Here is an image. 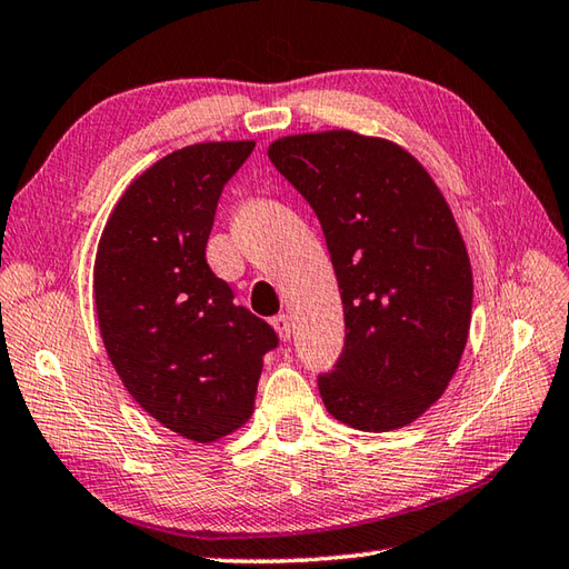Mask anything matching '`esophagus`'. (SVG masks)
<instances>
[{"label": "esophagus", "mask_w": 569, "mask_h": 569, "mask_svg": "<svg viewBox=\"0 0 569 569\" xmlns=\"http://www.w3.org/2000/svg\"><path fill=\"white\" fill-rule=\"evenodd\" d=\"M272 328L277 331V336H280V340H289V336H292V321H289L287 313H280V317L272 319Z\"/></svg>", "instance_id": "obj_1"}]
</instances>
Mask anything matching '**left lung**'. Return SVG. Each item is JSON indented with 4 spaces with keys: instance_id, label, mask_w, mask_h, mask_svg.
I'll return each mask as SVG.
<instances>
[{
    "instance_id": "obj_1",
    "label": "left lung",
    "mask_w": 569,
    "mask_h": 569,
    "mask_svg": "<svg viewBox=\"0 0 569 569\" xmlns=\"http://www.w3.org/2000/svg\"><path fill=\"white\" fill-rule=\"evenodd\" d=\"M268 156L317 211L346 313L323 407L385 433L431 409L472 319V268L448 201L409 150L348 129L277 138Z\"/></svg>"
}]
</instances>
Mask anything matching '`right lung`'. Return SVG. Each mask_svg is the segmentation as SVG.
<instances>
[{
  "instance_id": "right-lung-1",
  "label": "right lung",
  "mask_w": 569,
  "mask_h": 569,
  "mask_svg": "<svg viewBox=\"0 0 569 569\" xmlns=\"http://www.w3.org/2000/svg\"><path fill=\"white\" fill-rule=\"evenodd\" d=\"M252 148L172 150L126 187L97 246L94 307L113 370L138 407L194 443L250 419L262 358L277 346L204 258L221 189Z\"/></svg>"
}]
</instances>
